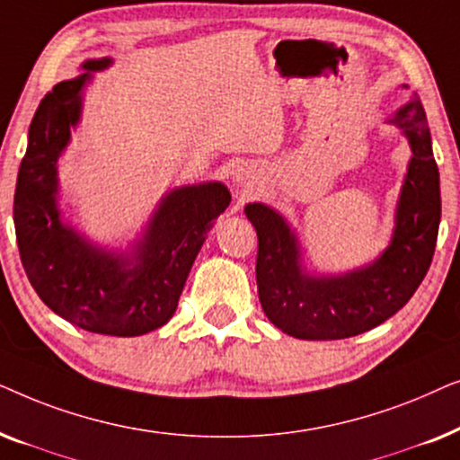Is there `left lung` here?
<instances>
[{"mask_svg": "<svg viewBox=\"0 0 460 460\" xmlns=\"http://www.w3.org/2000/svg\"><path fill=\"white\" fill-rule=\"evenodd\" d=\"M404 129L412 161L402 188L394 241L373 266L341 279L301 274L295 238L279 213L247 205L257 232V293L270 323L297 339H348L367 332L408 304L438 243L442 199L429 125L419 96L389 119Z\"/></svg>", "mask_w": 460, "mask_h": 460, "instance_id": "obj_1", "label": "left lung"}]
</instances>
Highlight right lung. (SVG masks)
<instances>
[{
    "label": "right lung",
    "instance_id": "add662e5",
    "mask_svg": "<svg viewBox=\"0 0 460 460\" xmlns=\"http://www.w3.org/2000/svg\"><path fill=\"white\" fill-rule=\"evenodd\" d=\"M109 62L90 60L84 68L100 71ZM87 79L90 73L56 84L31 121L14 192L16 243L27 279L49 310L84 331L136 337L173 316L194 257L230 205V192L213 181L169 194L131 270L62 226L56 209V159L79 119Z\"/></svg>",
    "mask_w": 460,
    "mask_h": 460
}]
</instances>
